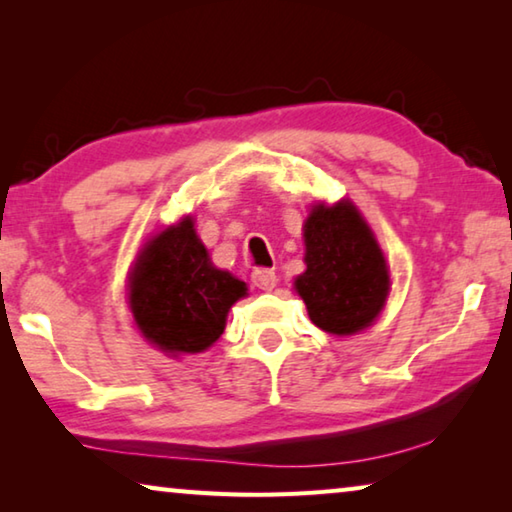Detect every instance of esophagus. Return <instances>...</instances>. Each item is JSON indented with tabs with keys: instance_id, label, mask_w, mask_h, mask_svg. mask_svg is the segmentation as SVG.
<instances>
[{
	"instance_id": "34e87169",
	"label": "esophagus",
	"mask_w": 512,
	"mask_h": 512,
	"mask_svg": "<svg viewBox=\"0 0 512 512\" xmlns=\"http://www.w3.org/2000/svg\"><path fill=\"white\" fill-rule=\"evenodd\" d=\"M250 280H253L257 289L271 291L277 284V275H275V271H271V268H255V271L250 273Z\"/></svg>"
}]
</instances>
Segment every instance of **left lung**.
Masks as SVG:
<instances>
[{
    "mask_svg": "<svg viewBox=\"0 0 512 512\" xmlns=\"http://www.w3.org/2000/svg\"><path fill=\"white\" fill-rule=\"evenodd\" d=\"M302 232L307 271L296 291L311 323L336 336L370 327L386 305L391 275L361 212L350 201L316 203Z\"/></svg>",
    "mask_w": 512,
    "mask_h": 512,
    "instance_id": "obj_1",
    "label": "left lung"
}]
</instances>
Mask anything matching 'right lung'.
Returning a JSON list of instances; mask_svg holds the SVG:
<instances>
[{"mask_svg":"<svg viewBox=\"0 0 512 512\" xmlns=\"http://www.w3.org/2000/svg\"><path fill=\"white\" fill-rule=\"evenodd\" d=\"M246 284L210 262L185 216L146 241L128 277V305L142 336L164 354L205 352L225 329Z\"/></svg>","mask_w":512,"mask_h":512,"instance_id":"1","label":"right lung"}]
</instances>
